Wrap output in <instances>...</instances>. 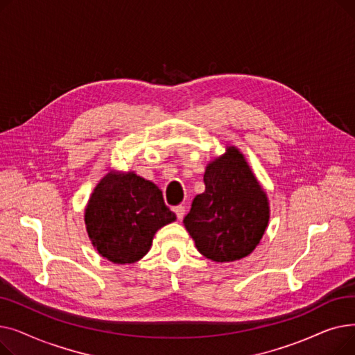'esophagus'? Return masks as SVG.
<instances>
[{
    "label": "esophagus",
    "mask_w": 355,
    "mask_h": 355,
    "mask_svg": "<svg viewBox=\"0 0 355 355\" xmlns=\"http://www.w3.org/2000/svg\"><path fill=\"white\" fill-rule=\"evenodd\" d=\"M174 213L177 214L178 220H182V217L185 214V207L184 206H177V207H174Z\"/></svg>",
    "instance_id": "1"
}]
</instances>
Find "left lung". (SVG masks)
<instances>
[{
    "label": "left lung",
    "instance_id": "8db88e82",
    "mask_svg": "<svg viewBox=\"0 0 355 355\" xmlns=\"http://www.w3.org/2000/svg\"><path fill=\"white\" fill-rule=\"evenodd\" d=\"M204 184L206 191L196 196L184 217L197 250L214 262L246 257L268 227L266 193L236 146L207 165Z\"/></svg>",
    "mask_w": 355,
    "mask_h": 355
}]
</instances>
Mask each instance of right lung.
<instances>
[{"label": "right lung", "instance_id": "1", "mask_svg": "<svg viewBox=\"0 0 355 355\" xmlns=\"http://www.w3.org/2000/svg\"><path fill=\"white\" fill-rule=\"evenodd\" d=\"M175 218L157 185L132 171L107 173L85 210L93 248L116 265L138 262L151 249L155 233Z\"/></svg>", "mask_w": 355, "mask_h": 355}]
</instances>
